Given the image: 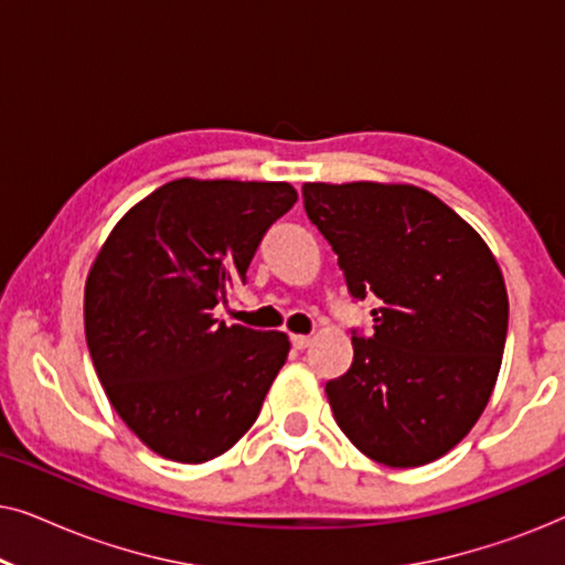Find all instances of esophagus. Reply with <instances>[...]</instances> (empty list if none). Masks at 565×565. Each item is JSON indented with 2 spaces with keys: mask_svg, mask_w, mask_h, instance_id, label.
Segmentation results:
<instances>
[{
  "mask_svg": "<svg viewBox=\"0 0 565 565\" xmlns=\"http://www.w3.org/2000/svg\"><path fill=\"white\" fill-rule=\"evenodd\" d=\"M290 342H292V347H296V350H306V347L311 344V337H308V334H290Z\"/></svg>",
  "mask_w": 565,
  "mask_h": 565,
  "instance_id": "34e87169",
  "label": "esophagus"
}]
</instances>
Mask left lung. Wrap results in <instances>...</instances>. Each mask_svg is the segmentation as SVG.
Segmentation results:
<instances>
[{
	"label": "left lung",
	"mask_w": 565,
	"mask_h": 565,
	"mask_svg": "<svg viewBox=\"0 0 565 565\" xmlns=\"http://www.w3.org/2000/svg\"><path fill=\"white\" fill-rule=\"evenodd\" d=\"M306 213L352 298L375 296L373 334L327 383L339 429L375 462L416 468L473 429L497 385L509 298L489 244L416 184L306 182Z\"/></svg>",
	"instance_id": "1"
}]
</instances>
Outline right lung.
I'll use <instances>...</instances> for the list:
<instances>
[{"label": "right lung", "instance_id": "obj_1", "mask_svg": "<svg viewBox=\"0 0 565 565\" xmlns=\"http://www.w3.org/2000/svg\"><path fill=\"white\" fill-rule=\"evenodd\" d=\"M288 182L172 180L115 223L84 285V334L126 427L161 458L205 462L257 422L288 334L213 319L246 280Z\"/></svg>", "mask_w": 565, "mask_h": 565}]
</instances>
